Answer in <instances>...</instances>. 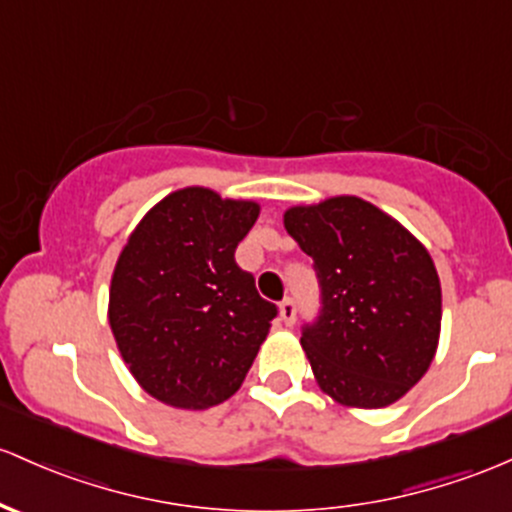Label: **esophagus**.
<instances>
[{"mask_svg":"<svg viewBox=\"0 0 512 512\" xmlns=\"http://www.w3.org/2000/svg\"><path fill=\"white\" fill-rule=\"evenodd\" d=\"M279 313H282V320L286 325H294L296 323V301L291 299V296H286V299L279 303Z\"/></svg>","mask_w":512,"mask_h":512,"instance_id":"34e87169","label":"esophagus"}]
</instances>
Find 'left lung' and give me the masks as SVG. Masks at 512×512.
Masks as SVG:
<instances>
[{"mask_svg":"<svg viewBox=\"0 0 512 512\" xmlns=\"http://www.w3.org/2000/svg\"><path fill=\"white\" fill-rule=\"evenodd\" d=\"M284 228L313 257L320 311L301 328L320 389L357 408L398 401L437 350L442 291L428 250L369 201L294 206Z\"/></svg>","mask_w":512,"mask_h":512,"instance_id":"8db88e82","label":"left lung"}]
</instances>
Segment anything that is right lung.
<instances>
[{"label": "right lung", "mask_w": 512, "mask_h": 512, "mask_svg": "<svg viewBox=\"0 0 512 512\" xmlns=\"http://www.w3.org/2000/svg\"><path fill=\"white\" fill-rule=\"evenodd\" d=\"M260 206L179 189L138 223L111 277L123 362L157 401L209 408L233 396L279 308L257 294L235 247Z\"/></svg>", "instance_id": "right-lung-1"}]
</instances>
